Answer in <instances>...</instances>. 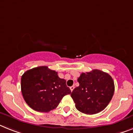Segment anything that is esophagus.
I'll return each mask as SVG.
<instances>
[{
  "label": "esophagus",
  "mask_w": 133,
  "mask_h": 133,
  "mask_svg": "<svg viewBox=\"0 0 133 133\" xmlns=\"http://www.w3.org/2000/svg\"><path fill=\"white\" fill-rule=\"evenodd\" d=\"M70 90H71V91H73V90H74V86H72V87H70Z\"/></svg>",
  "instance_id": "34e87169"
}]
</instances>
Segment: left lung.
<instances>
[{"label": "left lung", "mask_w": 133, "mask_h": 133, "mask_svg": "<svg viewBox=\"0 0 133 133\" xmlns=\"http://www.w3.org/2000/svg\"><path fill=\"white\" fill-rule=\"evenodd\" d=\"M78 82L80 85L71 94L77 110L91 115L106 108L114 92V83L111 76L101 70H93L81 74Z\"/></svg>", "instance_id": "8db88e82"}]
</instances>
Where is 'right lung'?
Returning <instances> with one entry per match:
<instances>
[{
    "label": "right lung",
    "mask_w": 133,
    "mask_h": 133,
    "mask_svg": "<svg viewBox=\"0 0 133 133\" xmlns=\"http://www.w3.org/2000/svg\"><path fill=\"white\" fill-rule=\"evenodd\" d=\"M21 89L27 104L40 112L54 110L65 95L71 93L66 80L46 66L26 71L21 78Z\"/></svg>",
    "instance_id": "obj_1"
}]
</instances>
